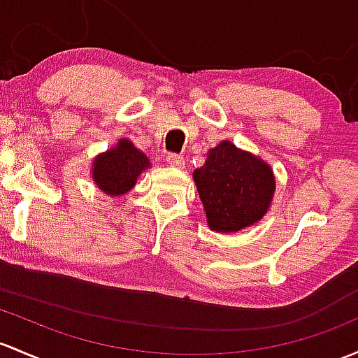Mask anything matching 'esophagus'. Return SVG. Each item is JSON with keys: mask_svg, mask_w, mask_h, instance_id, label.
Segmentation results:
<instances>
[{"mask_svg": "<svg viewBox=\"0 0 358 358\" xmlns=\"http://www.w3.org/2000/svg\"><path fill=\"white\" fill-rule=\"evenodd\" d=\"M166 161H168V164H171V166H175V168H182L183 164H185L183 157L180 156V154H175V152H169L166 156Z\"/></svg>", "mask_w": 358, "mask_h": 358, "instance_id": "esophagus-1", "label": "esophagus"}]
</instances>
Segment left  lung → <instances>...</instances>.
Instances as JSON below:
<instances>
[{
	"label": "left lung",
	"instance_id": "1",
	"mask_svg": "<svg viewBox=\"0 0 358 358\" xmlns=\"http://www.w3.org/2000/svg\"><path fill=\"white\" fill-rule=\"evenodd\" d=\"M209 228L231 233L257 223L274 194L273 171L264 161L224 141L194 171Z\"/></svg>",
	"mask_w": 358,
	"mask_h": 358
}]
</instances>
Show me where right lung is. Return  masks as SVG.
Wrapping results in <instances>:
<instances>
[{
  "instance_id": "obj_1",
  "label": "right lung",
  "mask_w": 358,
  "mask_h": 358,
  "mask_svg": "<svg viewBox=\"0 0 358 358\" xmlns=\"http://www.w3.org/2000/svg\"><path fill=\"white\" fill-rule=\"evenodd\" d=\"M149 166L148 156L123 138L115 149L108 150L94 161L92 178L106 194L122 195L135 185L137 176Z\"/></svg>"
}]
</instances>
